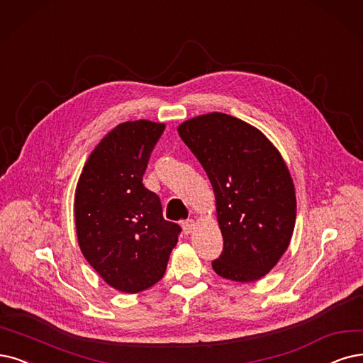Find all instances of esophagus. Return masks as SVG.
<instances>
[{
	"instance_id": "1",
	"label": "esophagus",
	"mask_w": 363,
	"mask_h": 363,
	"mask_svg": "<svg viewBox=\"0 0 363 363\" xmlns=\"http://www.w3.org/2000/svg\"><path fill=\"white\" fill-rule=\"evenodd\" d=\"M182 229H184V233L185 235H190L194 229V220L193 218H189V220H184L182 221Z\"/></svg>"
}]
</instances>
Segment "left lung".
Returning a JSON list of instances; mask_svg holds the SVG:
<instances>
[{
    "mask_svg": "<svg viewBox=\"0 0 363 363\" xmlns=\"http://www.w3.org/2000/svg\"><path fill=\"white\" fill-rule=\"evenodd\" d=\"M178 133L216 193L224 244L213 271L238 283L260 279L287 250L296 220L283 157L262 131L225 113L185 121Z\"/></svg>",
    "mask_w": 363,
    "mask_h": 363,
    "instance_id": "left-lung-1",
    "label": "left lung"
}]
</instances>
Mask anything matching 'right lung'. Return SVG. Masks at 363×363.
Here are the masks:
<instances>
[{
	"label": "right lung",
	"mask_w": 363,
	"mask_h": 363,
	"mask_svg": "<svg viewBox=\"0 0 363 363\" xmlns=\"http://www.w3.org/2000/svg\"><path fill=\"white\" fill-rule=\"evenodd\" d=\"M163 131L164 124L145 119L119 124L92 151L76 186L79 247L106 283L124 293L163 278L181 233L142 182Z\"/></svg>",
	"instance_id": "1"
}]
</instances>
